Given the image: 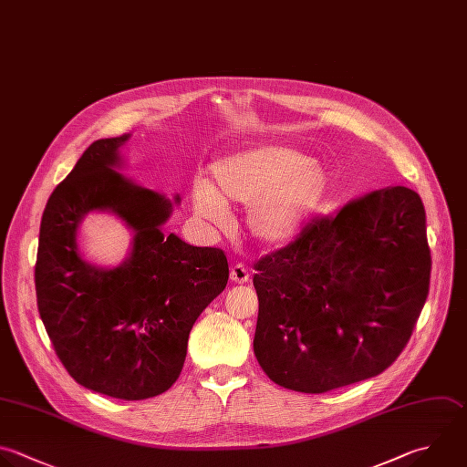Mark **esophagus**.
I'll return each mask as SVG.
<instances>
[{
  "label": "esophagus",
  "instance_id": "1",
  "mask_svg": "<svg viewBox=\"0 0 467 467\" xmlns=\"http://www.w3.org/2000/svg\"><path fill=\"white\" fill-rule=\"evenodd\" d=\"M230 279H232L234 283L243 285V283H246V281L250 279V274H248V270L244 268V265L237 263V265H234L232 270H230Z\"/></svg>",
  "mask_w": 467,
  "mask_h": 467
}]
</instances>
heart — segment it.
<instances>
[{"label": "heart", "instance_id": "obj_1", "mask_svg": "<svg viewBox=\"0 0 467 467\" xmlns=\"http://www.w3.org/2000/svg\"><path fill=\"white\" fill-rule=\"evenodd\" d=\"M215 184L197 179L193 208L204 221L223 226L230 219L226 202L248 204V232L263 244L294 241L330 193L328 170L288 146H261L219 159L212 166Z\"/></svg>", "mask_w": 467, "mask_h": 467}]
</instances>
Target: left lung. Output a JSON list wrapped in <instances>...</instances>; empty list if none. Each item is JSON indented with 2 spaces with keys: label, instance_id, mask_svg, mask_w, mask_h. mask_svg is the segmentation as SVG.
<instances>
[{
  "label": "left lung",
  "instance_id": "1",
  "mask_svg": "<svg viewBox=\"0 0 467 467\" xmlns=\"http://www.w3.org/2000/svg\"><path fill=\"white\" fill-rule=\"evenodd\" d=\"M254 268V352L274 383L319 394L378 376L429 292L421 199L394 186L348 201Z\"/></svg>",
  "mask_w": 467,
  "mask_h": 467
}]
</instances>
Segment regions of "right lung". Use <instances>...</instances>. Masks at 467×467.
<instances>
[{
    "mask_svg": "<svg viewBox=\"0 0 467 467\" xmlns=\"http://www.w3.org/2000/svg\"><path fill=\"white\" fill-rule=\"evenodd\" d=\"M130 137L93 142L49 197L35 281L67 372L89 390L146 400L177 381L193 323L228 283V261L219 248L164 234L181 197L170 201L119 171ZM93 211L115 214L134 234L117 267L93 265L78 250V228Z\"/></svg>",
    "mask_w": 467,
    "mask_h": 467,
    "instance_id": "add662e5",
    "label": "right lung"
}]
</instances>
